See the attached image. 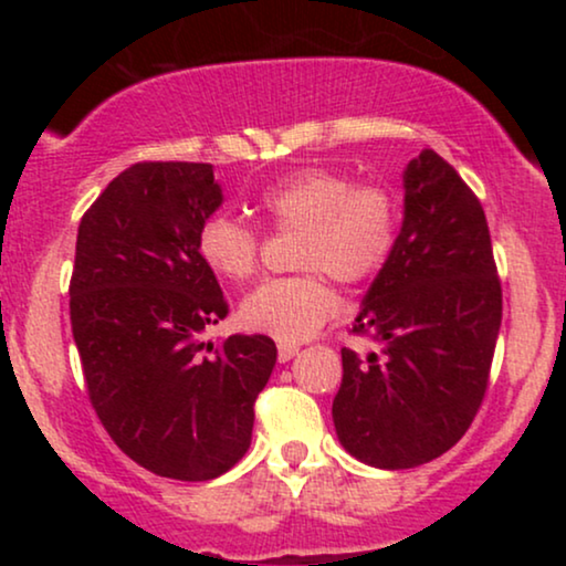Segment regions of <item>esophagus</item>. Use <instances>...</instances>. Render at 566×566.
<instances>
[{
    "label": "esophagus",
    "mask_w": 566,
    "mask_h": 566,
    "mask_svg": "<svg viewBox=\"0 0 566 566\" xmlns=\"http://www.w3.org/2000/svg\"><path fill=\"white\" fill-rule=\"evenodd\" d=\"M297 350L301 346H295V343H279V361H290Z\"/></svg>",
    "instance_id": "34e87169"
}]
</instances>
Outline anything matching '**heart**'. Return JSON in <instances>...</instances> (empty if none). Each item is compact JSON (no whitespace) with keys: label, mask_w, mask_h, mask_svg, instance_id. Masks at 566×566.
<instances>
[{"label":"heart","mask_w":566,"mask_h":566,"mask_svg":"<svg viewBox=\"0 0 566 566\" xmlns=\"http://www.w3.org/2000/svg\"><path fill=\"white\" fill-rule=\"evenodd\" d=\"M258 210L279 231H297L301 276L269 279L239 303V324L282 343L311 337L337 311L327 276L356 284L373 279L399 237V199L382 184H354L340 170L305 167L276 178L258 197ZM199 258L229 282L255 274L261 237L244 220L216 212L199 226Z\"/></svg>","instance_id":"b5f03b06"}]
</instances>
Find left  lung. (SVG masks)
Returning <instances> with one entry per match:
<instances>
[{
    "instance_id": "1",
    "label": "left lung",
    "mask_w": 566,
    "mask_h": 566,
    "mask_svg": "<svg viewBox=\"0 0 566 566\" xmlns=\"http://www.w3.org/2000/svg\"><path fill=\"white\" fill-rule=\"evenodd\" d=\"M401 180V231L354 324L382 350L367 361L340 350L333 401L340 444L386 471L423 465L463 439L482 407L503 319L476 193L431 148L409 161Z\"/></svg>"
}]
</instances>
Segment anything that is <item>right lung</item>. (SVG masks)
Masks as SVG:
<instances>
[{
  "label": "right lung",
  "mask_w": 566,
  "mask_h": 566,
  "mask_svg": "<svg viewBox=\"0 0 566 566\" xmlns=\"http://www.w3.org/2000/svg\"><path fill=\"white\" fill-rule=\"evenodd\" d=\"M220 205L212 165L138 161L76 233L71 329L90 401L127 458L180 482H207L242 460L276 365L269 335L201 343L229 314L197 250L199 226Z\"/></svg>",
  "instance_id": "obj_1"
}]
</instances>
